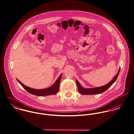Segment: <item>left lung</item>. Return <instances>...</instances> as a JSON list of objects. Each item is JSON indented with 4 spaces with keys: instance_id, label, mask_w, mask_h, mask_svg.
<instances>
[{
    "instance_id": "8db88e82",
    "label": "left lung",
    "mask_w": 134,
    "mask_h": 134,
    "mask_svg": "<svg viewBox=\"0 0 134 134\" xmlns=\"http://www.w3.org/2000/svg\"><path fill=\"white\" fill-rule=\"evenodd\" d=\"M120 68H119V71L117 74L115 76V77L113 78V79L109 82L108 84L105 85L104 86H101V87H96V88H84L82 87L80 83L78 82L77 80H76V83L77 86V88L79 92L83 95H88V94H99L101 93L102 92L106 91L107 89H108L113 84V83L116 81L118 75H119V72H120Z\"/></svg>"
}]
</instances>
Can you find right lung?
I'll return each mask as SVG.
<instances>
[{"label":"right lung","instance_id":"add662e5","mask_svg":"<svg viewBox=\"0 0 134 134\" xmlns=\"http://www.w3.org/2000/svg\"><path fill=\"white\" fill-rule=\"evenodd\" d=\"M62 74H60L58 79L55 82L52 86L45 89H36L32 88L25 85L18 79H16V80L18 81V82L23 87V88L31 94L37 96H46L55 94L56 93H57V92L59 90L60 81Z\"/></svg>","mask_w":134,"mask_h":134}]
</instances>
